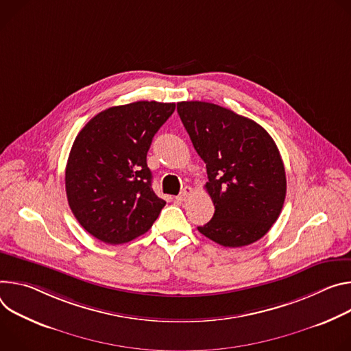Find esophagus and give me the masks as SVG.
<instances>
[{
    "mask_svg": "<svg viewBox=\"0 0 351 351\" xmlns=\"http://www.w3.org/2000/svg\"><path fill=\"white\" fill-rule=\"evenodd\" d=\"M191 193H192V188H191V186H185V188L180 192V195L176 197V201H177V202H185V201L189 198Z\"/></svg>",
    "mask_w": 351,
    "mask_h": 351,
    "instance_id": "obj_1",
    "label": "esophagus"
}]
</instances>
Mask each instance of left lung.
I'll use <instances>...</instances> for the list:
<instances>
[{"label": "left lung", "mask_w": 351, "mask_h": 351, "mask_svg": "<svg viewBox=\"0 0 351 351\" xmlns=\"http://www.w3.org/2000/svg\"><path fill=\"white\" fill-rule=\"evenodd\" d=\"M193 147L206 163L215 215L199 232L230 248L250 245L278 220L286 171L271 136L255 121L206 101L177 103Z\"/></svg>", "instance_id": "8db88e82"}]
</instances>
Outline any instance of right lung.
Here are the masks:
<instances>
[{
  "label": "right lung",
  "instance_id": "1",
  "mask_svg": "<svg viewBox=\"0 0 351 351\" xmlns=\"http://www.w3.org/2000/svg\"><path fill=\"white\" fill-rule=\"evenodd\" d=\"M174 103L135 101L110 107L81 130L65 169L69 208L97 240L128 243L152 227L166 201L152 189L146 154L174 112Z\"/></svg>",
  "mask_w": 351,
  "mask_h": 351
}]
</instances>
